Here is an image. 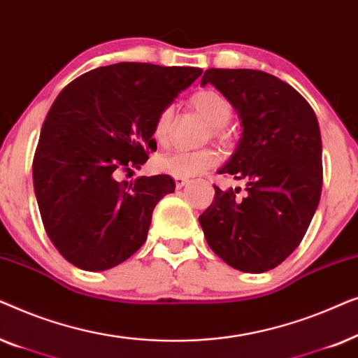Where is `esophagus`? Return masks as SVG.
<instances>
[{"instance_id":"34e87169","label":"esophagus","mask_w":358,"mask_h":358,"mask_svg":"<svg viewBox=\"0 0 358 358\" xmlns=\"http://www.w3.org/2000/svg\"><path fill=\"white\" fill-rule=\"evenodd\" d=\"M174 182H176V187L182 189L184 185L189 184V179H185V178H174Z\"/></svg>"}]
</instances>
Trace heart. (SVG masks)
<instances>
[{"mask_svg":"<svg viewBox=\"0 0 358 358\" xmlns=\"http://www.w3.org/2000/svg\"><path fill=\"white\" fill-rule=\"evenodd\" d=\"M190 104L210 125L213 127V134L222 136L223 125L231 117V104L223 94L215 90L197 91L190 97ZM173 107H164L156 115L153 125V136L158 145L166 146L171 141V131H173ZM220 156L212 148H202L194 151H173V153L163 155L156 159V168L174 178H192V176L202 174L205 171L217 166Z\"/></svg>","mask_w":358,"mask_h":358,"instance_id":"heart-1","label":"heart"}]
</instances>
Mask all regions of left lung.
I'll return each instance as SVG.
<instances>
[{
	"instance_id": "1",
	"label": "left lung",
	"mask_w": 358,
	"mask_h": 358,
	"mask_svg": "<svg viewBox=\"0 0 358 358\" xmlns=\"http://www.w3.org/2000/svg\"><path fill=\"white\" fill-rule=\"evenodd\" d=\"M213 85L243 124L238 148L218 174L246 180L241 189L215 187L199 217L212 251L238 271L261 273L300 246L322 189V145L315 110L288 83L259 70L210 68Z\"/></svg>"
}]
</instances>
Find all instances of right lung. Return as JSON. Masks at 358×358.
<instances>
[{
    "instance_id": "obj_1",
    "label": "right lung",
    "mask_w": 358,
    "mask_h": 358,
    "mask_svg": "<svg viewBox=\"0 0 358 358\" xmlns=\"http://www.w3.org/2000/svg\"><path fill=\"white\" fill-rule=\"evenodd\" d=\"M202 75L194 66L124 62L73 80L53 102L32 163L43 228L83 271H107L138 251L168 174L117 182L156 151V115Z\"/></svg>"
}]
</instances>
